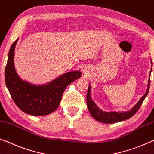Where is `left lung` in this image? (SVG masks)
I'll return each instance as SVG.
<instances>
[{
    "instance_id": "obj_1",
    "label": "left lung",
    "mask_w": 154,
    "mask_h": 154,
    "mask_svg": "<svg viewBox=\"0 0 154 154\" xmlns=\"http://www.w3.org/2000/svg\"><path fill=\"white\" fill-rule=\"evenodd\" d=\"M152 69H151V72H152ZM150 86V76L149 79L148 81V87L147 92H145V94L141 97L135 106L131 109V110L128 112H103L101 109H100L98 107L96 106V104L94 103V101H92V99L90 98V86L89 85L88 89V92L86 95V103L87 106L88 108V110L90 112V114L93 117L94 119H96L97 121L101 122V123H117V122H120L122 121L125 120V119H130V117L134 116L136 114V112H137L140 107L142 105L143 102L145 100V97H147L148 94L149 89Z\"/></svg>"
}]
</instances>
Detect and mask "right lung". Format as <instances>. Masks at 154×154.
<instances>
[{
  "instance_id": "add662e5",
  "label": "right lung",
  "mask_w": 154,
  "mask_h": 154,
  "mask_svg": "<svg viewBox=\"0 0 154 154\" xmlns=\"http://www.w3.org/2000/svg\"><path fill=\"white\" fill-rule=\"evenodd\" d=\"M18 39L9 50L5 71L7 89L18 108L24 113L33 116L47 115L60 106L62 97L70 83L82 76L80 71L69 72L43 86H35L18 77L14 67V57Z\"/></svg>"
}]
</instances>
